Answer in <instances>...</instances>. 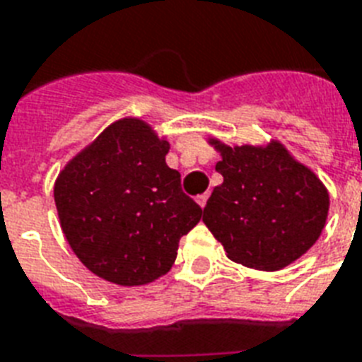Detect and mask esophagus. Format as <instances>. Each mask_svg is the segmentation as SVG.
Listing matches in <instances>:
<instances>
[{"label":"esophagus","mask_w":362,"mask_h":362,"mask_svg":"<svg viewBox=\"0 0 362 362\" xmlns=\"http://www.w3.org/2000/svg\"><path fill=\"white\" fill-rule=\"evenodd\" d=\"M209 195H210V193L206 192V193H203V195H199V197H197V203H199V206H201V209H204V204H206V201H209Z\"/></svg>","instance_id":"1"}]
</instances>
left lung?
<instances>
[{"mask_svg":"<svg viewBox=\"0 0 362 362\" xmlns=\"http://www.w3.org/2000/svg\"><path fill=\"white\" fill-rule=\"evenodd\" d=\"M221 161L203 221L227 257L250 269L278 270L297 261L320 238L329 193L317 176L284 144L226 146L212 139Z\"/></svg>","mask_w":362,"mask_h":362,"instance_id":"left-lung-1","label":"left lung"}]
</instances>
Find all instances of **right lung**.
Here are the masks:
<instances>
[{"label": "right lung", "instance_id": "right-lung-1", "mask_svg": "<svg viewBox=\"0 0 362 362\" xmlns=\"http://www.w3.org/2000/svg\"><path fill=\"white\" fill-rule=\"evenodd\" d=\"M169 142L124 118L65 165L54 186L64 235L93 274L144 286L167 274L178 242L203 214L165 163Z\"/></svg>", "mask_w": 362, "mask_h": 362}]
</instances>
